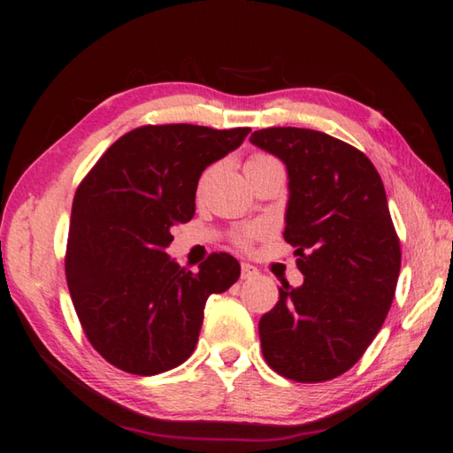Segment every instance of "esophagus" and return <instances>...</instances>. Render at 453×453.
<instances>
[{"mask_svg":"<svg viewBox=\"0 0 453 453\" xmlns=\"http://www.w3.org/2000/svg\"><path fill=\"white\" fill-rule=\"evenodd\" d=\"M259 272L256 270L254 265H250V264H242V280H251V278H256Z\"/></svg>","mask_w":453,"mask_h":453,"instance_id":"1","label":"esophagus"}]
</instances>
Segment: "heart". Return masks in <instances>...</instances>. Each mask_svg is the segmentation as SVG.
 <instances>
[{"label":"heart","instance_id":"b5f03b06","mask_svg":"<svg viewBox=\"0 0 453 453\" xmlns=\"http://www.w3.org/2000/svg\"><path fill=\"white\" fill-rule=\"evenodd\" d=\"M267 164H275V159L272 156H265V153H256V156H251L248 159L245 167H259V165H267ZM203 181H205V178H203ZM257 235H259V227H248V229H243L240 235H237V243L250 245V242Z\"/></svg>","mask_w":453,"mask_h":453}]
</instances>
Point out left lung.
I'll return each instance as SVG.
<instances>
[{"instance_id": "1", "label": "left lung", "mask_w": 453, "mask_h": 453, "mask_svg": "<svg viewBox=\"0 0 453 453\" xmlns=\"http://www.w3.org/2000/svg\"><path fill=\"white\" fill-rule=\"evenodd\" d=\"M250 142L286 164L283 237L303 273L259 319L264 357L288 380H334L364 356L394 302L402 250L386 189L362 151L327 134L267 127Z\"/></svg>"}]
</instances>
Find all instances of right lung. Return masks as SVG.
I'll return each mask as SVG.
<instances>
[{
  "label": "right lung",
  "mask_w": 453,
  "mask_h": 453,
  "mask_svg": "<svg viewBox=\"0 0 453 453\" xmlns=\"http://www.w3.org/2000/svg\"><path fill=\"white\" fill-rule=\"evenodd\" d=\"M250 127L143 126L121 135L83 178L72 205L65 278L88 340L127 373L156 375L196 349L205 302L240 278L229 254L191 273L165 254L172 227L196 213L205 167Z\"/></svg>",
  "instance_id": "1"
}]
</instances>
